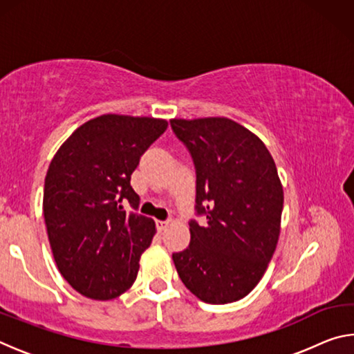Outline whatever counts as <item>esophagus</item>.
<instances>
[{"label": "esophagus", "mask_w": 354, "mask_h": 354, "mask_svg": "<svg viewBox=\"0 0 354 354\" xmlns=\"http://www.w3.org/2000/svg\"><path fill=\"white\" fill-rule=\"evenodd\" d=\"M169 223H170L169 220H165V221H158V231H159V232L165 231V227L169 226Z\"/></svg>", "instance_id": "1"}]
</instances>
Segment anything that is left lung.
Here are the masks:
<instances>
[{
    "mask_svg": "<svg viewBox=\"0 0 354 354\" xmlns=\"http://www.w3.org/2000/svg\"><path fill=\"white\" fill-rule=\"evenodd\" d=\"M196 170L190 243L173 253L184 286L201 301L226 304L254 289L277 250L284 192L270 151L226 117L173 118Z\"/></svg>",
    "mask_w": 354,
    "mask_h": 354,
    "instance_id": "8db88e82",
    "label": "left lung"
}]
</instances>
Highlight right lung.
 <instances>
[{
	"label": "right lung",
	"instance_id": "right-lung-1",
	"mask_svg": "<svg viewBox=\"0 0 354 354\" xmlns=\"http://www.w3.org/2000/svg\"><path fill=\"white\" fill-rule=\"evenodd\" d=\"M167 120L106 113L81 124L46 171L44 217L56 266L81 295L113 299L136 281L156 234L139 207L131 175Z\"/></svg>",
	"mask_w": 354,
	"mask_h": 354
}]
</instances>
